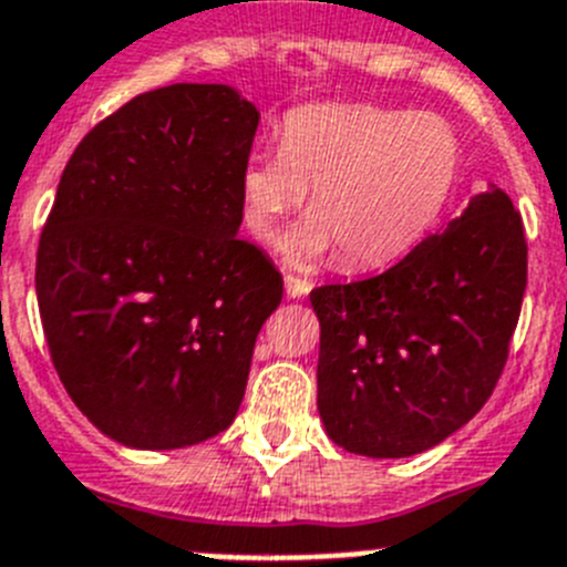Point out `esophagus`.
<instances>
[{"label":"esophagus","instance_id":"1","mask_svg":"<svg viewBox=\"0 0 567 567\" xmlns=\"http://www.w3.org/2000/svg\"><path fill=\"white\" fill-rule=\"evenodd\" d=\"M311 292V280L298 278V275H287V295L289 298H303Z\"/></svg>","mask_w":567,"mask_h":567}]
</instances>
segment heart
<instances>
[{
	"mask_svg": "<svg viewBox=\"0 0 567 567\" xmlns=\"http://www.w3.org/2000/svg\"><path fill=\"white\" fill-rule=\"evenodd\" d=\"M461 168L458 134L439 114L373 103H315L280 123L278 152H256L241 188L249 230L278 241L309 194L300 258L334 252L348 272L388 267L441 219Z\"/></svg>",
	"mask_w": 567,
	"mask_h": 567,
	"instance_id": "heart-1",
	"label": "heart"
}]
</instances>
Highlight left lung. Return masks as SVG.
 <instances>
[{
	"label": "left lung",
	"instance_id": "8db88e82",
	"mask_svg": "<svg viewBox=\"0 0 567 567\" xmlns=\"http://www.w3.org/2000/svg\"><path fill=\"white\" fill-rule=\"evenodd\" d=\"M526 275L520 210L492 190L388 272L311 289L329 439L408 458L464 427L506 368Z\"/></svg>",
	"mask_w": 567,
	"mask_h": 567
}]
</instances>
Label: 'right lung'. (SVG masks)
<instances>
[{
	"instance_id": "1",
	"label": "right lung",
	"mask_w": 567,
	"mask_h": 567,
	"mask_svg": "<svg viewBox=\"0 0 567 567\" xmlns=\"http://www.w3.org/2000/svg\"><path fill=\"white\" fill-rule=\"evenodd\" d=\"M256 106L171 83L78 143L35 252V298L72 402L137 450L233 424L284 278L238 238Z\"/></svg>"
}]
</instances>
